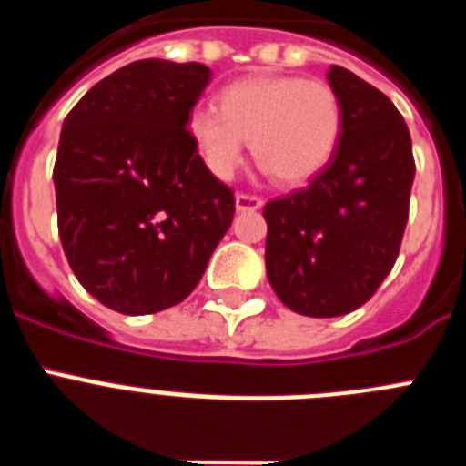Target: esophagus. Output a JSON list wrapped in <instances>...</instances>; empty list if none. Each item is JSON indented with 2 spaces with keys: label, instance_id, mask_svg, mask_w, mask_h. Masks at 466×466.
<instances>
[{
  "label": "esophagus",
  "instance_id": "obj_1",
  "mask_svg": "<svg viewBox=\"0 0 466 466\" xmlns=\"http://www.w3.org/2000/svg\"><path fill=\"white\" fill-rule=\"evenodd\" d=\"M263 205V200L258 196H247V193H238L236 196V209L238 212H254Z\"/></svg>",
  "mask_w": 466,
  "mask_h": 466
}]
</instances>
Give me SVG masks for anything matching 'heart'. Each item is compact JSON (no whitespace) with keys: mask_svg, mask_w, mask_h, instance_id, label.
<instances>
[{"mask_svg":"<svg viewBox=\"0 0 466 466\" xmlns=\"http://www.w3.org/2000/svg\"><path fill=\"white\" fill-rule=\"evenodd\" d=\"M221 109L196 106L188 135L205 167L230 179L242 166L247 139L263 170L282 184L322 172L343 133V106L331 86L299 76H247L226 86Z\"/></svg>","mask_w":466,"mask_h":466,"instance_id":"obj_1","label":"heart"}]
</instances>
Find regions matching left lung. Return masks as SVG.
I'll return each instance as SVG.
<instances>
[{
    "mask_svg": "<svg viewBox=\"0 0 466 466\" xmlns=\"http://www.w3.org/2000/svg\"><path fill=\"white\" fill-rule=\"evenodd\" d=\"M327 79L343 106L336 154L308 188L263 208L270 287L308 317L348 315L376 294L399 257L415 177L392 100L339 65Z\"/></svg>",
    "mask_w": 466,
    "mask_h": 466,
    "instance_id": "1",
    "label": "left lung"
}]
</instances>
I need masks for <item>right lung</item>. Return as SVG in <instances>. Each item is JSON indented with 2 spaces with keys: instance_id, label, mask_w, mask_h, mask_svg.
Here are the masks:
<instances>
[{
  "instance_id": "right-lung-1",
  "label": "right lung",
  "mask_w": 466,
  "mask_h": 466,
  "mask_svg": "<svg viewBox=\"0 0 466 466\" xmlns=\"http://www.w3.org/2000/svg\"><path fill=\"white\" fill-rule=\"evenodd\" d=\"M209 79L208 65L137 60L65 118L57 233L76 279L111 310L182 303L233 221V191L205 167L187 127Z\"/></svg>"
}]
</instances>
